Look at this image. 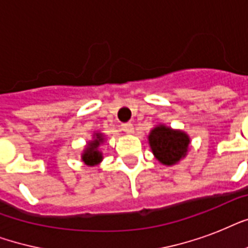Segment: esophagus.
<instances>
[{"label":"esophagus","instance_id":"34e87169","mask_svg":"<svg viewBox=\"0 0 248 248\" xmlns=\"http://www.w3.org/2000/svg\"><path fill=\"white\" fill-rule=\"evenodd\" d=\"M121 130L126 134H132L134 132V126L131 124H121Z\"/></svg>","mask_w":248,"mask_h":248}]
</instances>
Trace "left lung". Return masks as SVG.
Returning <instances> with one entry per match:
<instances>
[{
    "instance_id": "left-lung-1",
    "label": "left lung",
    "mask_w": 248,
    "mask_h": 248,
    "mask_svg": "<svg viewBox=\"0 0 248 248\" xmlns=\"http://www.w3.org/2000/svg\"><path fill=\"white\" fill-rule=\"evenodd\" d=\"M149 144L155 158L163 165L170 166L179 162L186 155L189 138L184 132L158 126L149 134Z\"/></svg>"
}]
</instances>
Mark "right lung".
<instances>
[{
  "label": "right lung",
  "mask_w": 248,
  "mask_h": 248,
  "mask_svg": "<svg viewBox=\"0 0 248 248\" xmlns=\"http://www.w3.org/2000/svg\"><path fill=\"white\" fill-rule=\"evenodd\" d=\"M101 141H103V136H101L100 134H97L95 140L91 141V143L89 144V147L86 148L85 153H83L82 155V161L86 165L93 166L100 162L103 157H101L100 152L97 151V147L100 145Z\"/></svg>",
  "instance_id": "right-lung-1"
}]
</instances>
